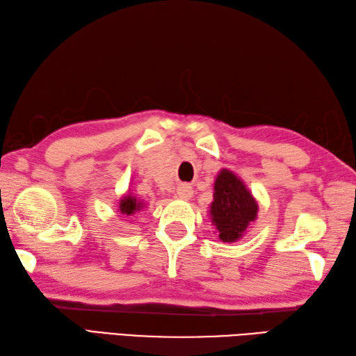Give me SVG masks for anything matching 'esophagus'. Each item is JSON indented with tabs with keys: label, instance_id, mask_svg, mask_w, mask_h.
<instances>
[{
	"label": "esophagus",
	"instance_id": "obj_1",
	"mask_svg": "<svg viewBox=\"0 0 356 356\" xmlns=\"http://www.w3.org/2000/svg\"><path fill=\"white\" fill-rule=\"evenodd\" d=\"M177 195L181 200H188V198H192L193 188L191 184H179L177 188Z\"/></svg>",
	"mask_w": 356,
	"mask_h": 356
}]
</instances>
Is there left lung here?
Here are the masks:
<instances>
[{
	"label": "left lung",
	"mask_w": 356,
	"mask_h": 356,
	"mask_svg": "<svg viewBox=\"0 0 356 356\" xmlns=\"http://www.w3.org/2000/svg\"><path fill=\"white\" fill-rule=\"evenodd\" d=\"M213 187L211 222L216 227L220 241L236 242L242 238L252 220H256L259 205L242 179L228 169L218 173Z\"/></svg>",
	"instance_id": "obj_1"
}]
</instances>
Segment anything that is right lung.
Returning a JSON list of instances; mask_svg holds the SVG:
<instances>
[{"label": "right lung", "instance_id": "right-lung-1", "mask_svg": "<svg viewBox=\"0 0 356 356\" xmlns=\"http://www.w3.org/2000/svg\"><path fill=\"white\" fill-rule=\"evenodd\" d=\"M143 207H145V204L138 201L137 198H134L131 193L123 196L120 202H118V210H120V213H123V215H126V216L134 215V213L140 211Z\"/></svg>", "mask_w": 356, "mask_h": 356}]
</instances>
